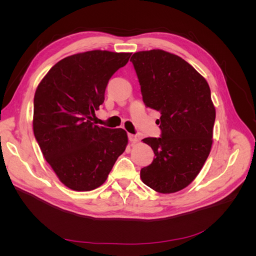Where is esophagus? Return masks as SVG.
Here are the masks:
<instances>
[{
    "label": "esophagus",
    "instance_id": "esophagus-1",
    "mask_svg": "<svg viewBox=\"0 0 256 256\" xmlns=\"http://www.w3.org/2000/svg\"><path fill=\"white\" fill-rule=\"evenodd\" d=\"M128 138H129V141L131 143H136L138 141V138L134 134H128Z\"/></svg>",
    "mask_w": 256,
    "mask_h": 256
}]
</instances>
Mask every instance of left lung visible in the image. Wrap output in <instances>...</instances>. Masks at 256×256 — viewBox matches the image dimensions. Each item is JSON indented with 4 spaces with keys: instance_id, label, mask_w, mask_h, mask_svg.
<instances>
[{
    "instance_id": "left-lung-1",
    "label": "left lung",
    "mask_w": 256,
    "mask_h": 256,
    "mask_svg": "<svg viewBox=\"0 0 256 256\" xmlns=\"http://www.w3.org/2000/svg\"><path fill=\"white\" fill-rule=\"evenodd\" d=\"M146 108L161 113V138H146L154 154L142 182L159 193L180 191L196 180L212 150L216 109L204 76L176 54L160 49L130 58Z\"/></svg>"
}]
</instances>
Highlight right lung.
<instances>
[{
  "label": "right lung",
  "instance_id": "1",
  "mask_svg": "<svg viewBox=\"0 0 256 256\" xmlns=\"http://www.w3.org/2000/svg\"><path fill=\"white\" fill-rule=\"evenodd\" d=\"M131 53L92 50L54 65L34 96L33 131L44 159L62 184L74 191L100 187L125 152L127 132L94 125L115 72Z\"/></svg>",
  "mask_w": 256,
  "mask_h": 256
}]
</instances>
